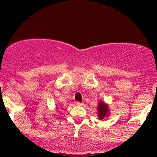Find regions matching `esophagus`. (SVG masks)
<instances>
[{
  "label": "esophagus",
  "instance_id": "esophagus-1",
  "mask_svg": "<svg viewBox=\"0 0 157 157\" xmlns=\"http://www.w3.org/2000/svg\"><path fill=\"white\" fill-rule=\"evenodd\" d=\"M77 105H83V102H77Z\"/></svg>",
  "mask_w": 157,
  "mask_h": 157
}]
</instances>
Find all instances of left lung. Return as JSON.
Here are the masks:
<instances>
[{
    "mask_svg": "<svg viewBox=\"0 0 157 157\" xmlns=\"http://www.w3.org/2000/svg\"><path fill=\"white\" fill-rule=\"evenodd\" d=\"M109 109L108 106L106 105V104H105V102H100L99 103V107H98V117H99V119H103L105 116H109Z\"/></svg>",
    "mask_w": 157,
    "mask_h": 157,
    "instance_id": "8db88e82",
    "label": "left lung"
}]
</instances>
